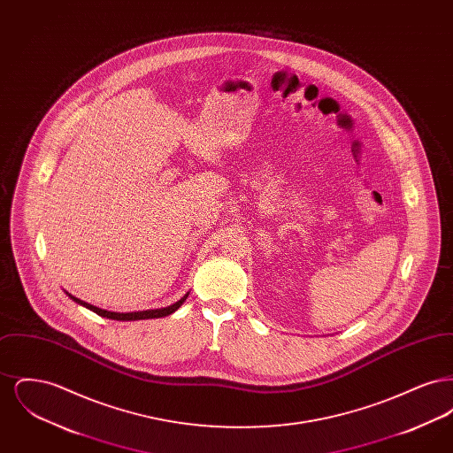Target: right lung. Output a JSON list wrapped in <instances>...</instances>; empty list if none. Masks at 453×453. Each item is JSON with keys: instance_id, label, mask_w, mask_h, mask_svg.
Returning <instances> with one entry per match:
<instances>
[{"instance_id": "obj_1", "label": "right lung", "mask_w": 453, "mask_h": 453, "mask_svg": "<svg viewBox=\"0 0 453 453\" xmlns=\"http://www.w3.org/2000/svg\"><path fill=\"white\" fill-rule=\"evenodd\" d=\"M65 294H67L73 301L76 302V303H80V305L87 307L89 311L96 312V314H98V316H102V318L115 319V321H139V319H154V318H165V316H170V314H173L176 309H180V305H181L183 302L187 301V297H188V294H190V292H187L180 301L174 302V303L168 305V307L150 309V311H137V312H111V311L100 309V307H96V305H91V303H88V302L80 301V299H76L74 296H71L69 292H65Z\"/></svg>"}]
</instances>
